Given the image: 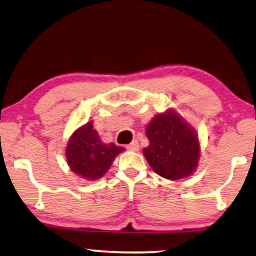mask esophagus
<instances>
[{"mask_svg": "<svg viewBox=\"0 0 256 256\" xmlns=\"http://www.w3.org/2000/svg\"><path fill=\"white\" fill-rule=\"evenodd\" d=\"M126 148H128V150H131V152H136V150H139V144H138V141H136V140H133L131 144H128Z\"/></svg>", "mask_w": 256, "mask_h": 256, "instance_id": "esophagus-1", "label": "esophagus"}]
</instances>
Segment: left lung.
Listing matches in <instances>:
<instances>
[{
    "label": "left lung",
    "instance_id": "left-lung-1",
    "mask_svg": "<svg viewBox=\"0 0 256 256\" xmlns=\"http://www.w3.org/2000/svg\"><path fill=\"white\" fill-rule=\"evenodd\" d=\"M150 146L142 152L158 176L170 180L190 177L200 158V141L196 130L174 109H166L152 118L146 126Z\"/></svg>",
    "mask_w": 256,
    "mask_h": 256
}]
</instances>
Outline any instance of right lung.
<instances>
[{
	"instance_id": "1",
	"label": "right lung",
	"mask_w": 256,
	"mask_h": 256,
	"mask_svg": "<svg viewBox=\"0 0 256 256\" xmlns=\"http://www.w3.org/2000/svg\"><path fill=\"white\" fill-rule=\"evenodd\" d=\"M125 148L115 144H104L100 139L93 120L87 122L68 138L66 158L72 172L86 180H96L110 169L114 160Z\"/></svg>"
}]
</instances>
